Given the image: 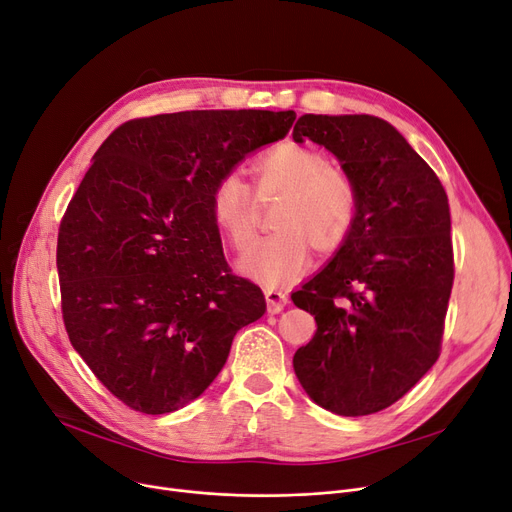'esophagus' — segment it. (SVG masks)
<instances>
[{"label":"esophagus","instance_id":"1","mask_svg":"<svg viewBox=\"0 0 512 512\" xmlns=\"http://www.w3.org/2000/svg\"><path fill=\"white\" fill-rule=\"evenodd\" d=\"M265 303H268L270 314H280V311L288 303V297L282 291H274V288H268V291H265Z\"/></svg>","mask_w":512,"mask_h":512}]
</instances>
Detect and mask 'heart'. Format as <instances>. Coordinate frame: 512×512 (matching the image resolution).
Returning <instances> with one entry per match:
<instances>
[{
  "instance_id": "b5f03b06",
  "label": "heart",
  "mask_w": 512,
  "mask_h": 512,
  "mask_svg": "<svg viewBox=\"0 0 512 512\" xmlns=\"http://www.w3.org/2000/svg\"><path fill=\"white\" fill-rule=\"evenodd\" d=\"M255 194L236 173L221 175L209 194V213L232 249L247 253L259 232L261 205L278 198L274 236L261 240L240 261L244 276L263 286L299 280L322 255L339 253L360 215V188L353 177L328 165L322 152L297 142L270 148L253 165Z\"/></svg>"
}]
</instances>
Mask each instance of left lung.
<instances>
[{
  "label": "left lung",
  "instance_id": "left-lung-1",
  "mask_svg": "<svg viewBox=\"0 0 512 512\" xmlns=\"http://www.w3.org/2000/svg\"><path fill=\"white\" fill-rule=\"evenodd\" d=\"M293 138L330 150L360 188L347 244L291 295L318 324L295 353V374L330 412H381L439 358L454 284L448 194L379 117L303 115Z\"/></svg>",
  "mask_w": 512,
  "mask_h": 512
}]
</instances>
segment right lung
Returning a JSON list of instances; mask_svg holds the SVG:
<instances>
[{
	"instance_id": "add662e5",
	"label": "right lung",
	"mask_w": 512,
	"mask_h": 512,
	"mask_svg": "<svg viewBox=\"0 0 512 512\" xmlns=\"http://www.w3.org/2000/svg\"><path fill=\"white\" fill-rule=\"evenodd\" d=\"M293 110H186L131 119L98 148L58 230L62 320L119 402L167 414L224 368L265 311L232 274L209 194L249 152L284 138Z\"/></svg>"
}]
</instances>
